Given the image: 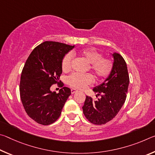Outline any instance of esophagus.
I'll return each instance as SVG.
<instances>
[{"label":"esophagus","instance_id":"esophagus-1","mask_svg":"<svg viewBox=\"0 0 155 155\" xmlns=\"http://www.w3.org/2000/svg\"><path fill=\"white\" fill-rule=\"evenodd\" d=\"M77 91H78V90H76V89H72V90H71V93H72V94L76 93V92H77Z\"/></svg>","mask_w":155,"mask_h":155}]
</instances>
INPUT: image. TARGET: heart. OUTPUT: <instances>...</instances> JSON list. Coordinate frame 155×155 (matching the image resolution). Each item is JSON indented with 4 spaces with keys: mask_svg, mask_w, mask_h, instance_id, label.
Listing matches in <instances>:
<instances>
[{
    "mask_svg": "<svg viewBox=\"0 0 155 155\" xmlns=\"http://www.w3.org/2000/svg\"><path fill=\"white\" fill-rule=\"evenodd\" d=\"M78 54L90 64V69L97 78H105L111 73L113 62L109 59L104 58L101 53L91 48H85L80 51L72 52V54ZM68 53L64 57L61 61V68L64 72H68L72 69L73 56ZM94 81L93 76L90 74L73 73L67 78L68 83L72 87L83 89Z\"/></svg>",
    "mask_w": 155,
    "mask_h": 155,
    "instance_id": "b5f03b06",
    "label": "heart"
}]
</instances>
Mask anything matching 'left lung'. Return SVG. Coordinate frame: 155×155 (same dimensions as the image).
<instances>
[{"instance_id": "8db88e82", "label": "left lung", "mask_w": 155, "mask_h": 155, "mask_svg": "<svg viewBox=\"0 0 155 155\" xmlns=\"http://www.w3.org/2000/svg\"><path fill=\"white\" fill-rule=\"evenodd\" d=\"M111 54L114 63L111 73L103 83L93 89L101 98L93 101L90 96H86L83 107L85 117L94 124H104L111 120L118 114L127 98L129 85L127 64L120 54L114 52Z\"/></svg>"}]
</instances>
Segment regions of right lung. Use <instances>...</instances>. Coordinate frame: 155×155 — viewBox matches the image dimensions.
<instances>
[{"instance_id":"obj_1","label":"right lung","mask_w":155,"mask_h":155,"mask_svg":"<svg viewBox=\"0 0 155 155\" xmlns=\"http://www.w3.org/2000/svg\"><path fill=\"white\" fill-rule=\"evenodd\" d=\"M74 48L57 41H44L33 49L25 63L20 83L21 101L27 115L39 124L55 122L71 95L70 89L63 87L62 83L58 94L52 91L51 87L59 82L62 59Z\"/></svg>"}]
</instances>
